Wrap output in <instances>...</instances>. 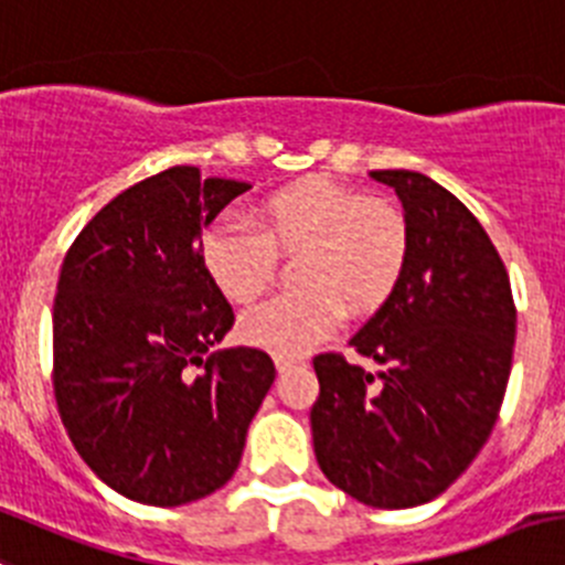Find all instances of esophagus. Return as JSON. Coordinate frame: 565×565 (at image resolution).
Wrapping results in <instances>:
<instances>
[{"label":"esophagus","instance_id":"1","mask_svg":"<svg viewBox=\"0 0 565 565\" xmlns=\"http://www.w3.org/2000/svg\"><path fill=\"white\" fill-rule=\"evenodd\" d=\"M295 364H298V359H292V355H281V353L276 355V370H278V372H287V370H292Z\"/></svg>","mask_w":565,"mask_h":565}]
</instances>
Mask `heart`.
<instances>
[{"label": "heart", "instance_id": "obj_1", "mask_svg": "<svg viewBox=\"0 0 565 565\" xmlns=\"http://www.w3.org/2000/svg\"><path fill=\"white\" fill-rule=\"evenodd\" d=\"M298 289L243 315L250 344L281 355L309 350L337 328L342 306L364 315L392 295L408 259L403 210L381 195H359L326 177H309L267 195L254 226L226 221L204 239V265L217 287L250 303L270 287L278 254H295Z\"/></svg>", "mask_w": 565, "mask_h": 565}]
</instances>
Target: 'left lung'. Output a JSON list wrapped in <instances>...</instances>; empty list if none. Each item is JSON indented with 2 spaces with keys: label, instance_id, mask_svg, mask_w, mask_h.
<instances>
[{
  "label": "left lung",
  "instance_id": "obj_1",
  "mask_svg": "<svg viewBox=\"0 0 565 565\" xmlns=\"http://www.w3.org/2000/svg\"><path fill=\"white\" fill-rule=\"evenodd\" d=\"M394 188L408 259L350 348L315 355L320 397L311 439L322 475L372 508H414L445 494L478 458L500 416L516 339L505 262L478 217L434 179L370 171Z\"/></svg>",
  "mask_w": 565,
  "mask_h": 565
}]
</instances>
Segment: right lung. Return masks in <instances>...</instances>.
I'll list each match as a JSON object with an SVG mask.
<instances>
[{"mask_svg":"<svg viewBox=\"0 0 565 565\" xmlns=\"http://www.w3.org/2000/svg\"><path fill=\"white\" fill-rule=\"evenodd\" d=\"M250 184L177 166L115 195L76 234L52 311V383L68 439L118 494L157 508L232 480L276 364L210 353L234 326L201 232Z\"/></svg>","mask_w":565,"mask_h":565,"instance_id":"right-lung-1","label":"right lung"}]
</instances>
